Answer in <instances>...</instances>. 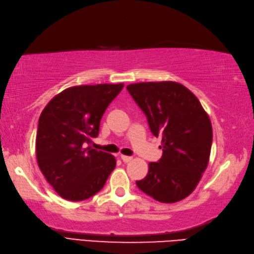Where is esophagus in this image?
<instances>
[{"instance_id": "1", "label": "esophagus", "mask_w": 254, "mask_h": 254, "mask_svg": "<svg viewBox=\"0 0 254 254\" xmlns=\"http://www.w3.org/2000/svg\"><path fill=\"white\" fill-rule=\"evenodd\" d=\"M121 157H122L123 162H125V163H128L132 160L131 156H127V155H121Z\"/></svg>"}]
</instances>
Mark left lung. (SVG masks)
<instances>
[{
  "label": "left lung",
  "mask_w": 254,
  "mask_h": 254,
  "mask_svg": "<svg viewBox=\"0 0 254 254\" xmlns=\"http://www.w3.org/2000/svg\"><path fill=\"white\" fill-rule=\"evenodd\" d=\"M127 90L145 114L151 132L162 136L163 155L149 163L148 175L136 182L138 188L163 203L185 199L210 159V117L198 98L178 82H139L128 84Z\"/></svg>",
  "instance_id": "8db88e82"
}]
</instances>
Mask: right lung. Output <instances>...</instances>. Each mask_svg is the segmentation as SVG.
<instances>
[{"label": "right lung", "mask_w": 254, "mask_h": 254, "mask_svg": "<svg viewBox=\"0 0 254 254\" xmlns=\"http://www.w3.org/2000/svg\"><path fill=\"white\" fill-rule=\"evenodd\" d=\"M123 87H71L55 95L42 111L36 139L38 165L63 199H89L103 188L115 168L114 156L86 148V143L98 137L101 118Z\"/></svg>", "instance_id": "right-lung-1"}]
</instances>
